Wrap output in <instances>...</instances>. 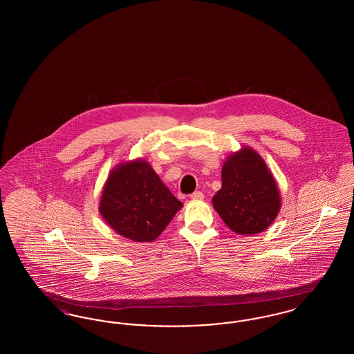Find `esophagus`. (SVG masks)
<instances>
[{
    "mask_svg": "<svg viewBox=\"0 0 354 354\" xmlns=\"http://www.w3.org/2000/svg\"><path fill=\"white\" fill-rule=\"evenodd\" d=\"M191 199L192 201H203L204 199V195L201 191H195L194 194H191Z\"/></svg>",
    "mask_w": 354,
    "mask_h": 354,
    "instance_id": "esophagus-1",
    "label": "esophagus"
}]
</instances>
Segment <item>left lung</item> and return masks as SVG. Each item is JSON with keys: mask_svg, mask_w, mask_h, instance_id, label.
Instances as JSON below:
<instances>
[{"mask_svg": "<svg viewBox=\"0 0 354 354\" xmlns=\"http://www.w3.org/2000/svg\"><path fill=\"white\" fill-rule=\"evenodd\" d=\"M221 188L212 198L223 221L239 235H256L276 219L281 198L264 159L251 147L227 158Z\"/></svg>", "mask_w": 354, "mask_h": 354, "instance_id": "obj_1", "label": "left lung"}]
</instances>
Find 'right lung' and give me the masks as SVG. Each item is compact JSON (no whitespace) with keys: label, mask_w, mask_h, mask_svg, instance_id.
Returning <instances> with one entry per match:
<instances>
[{"label":"right lung","mask_w":354,"mask_h":354,"mask_svg":"<svg viewBox=\"0 0 354 354\" xmlns=\"http://www.w3.org/2000/svg\"><path fill=\"white\" fill-rule=\"evenodd\" d=\"M183 207L143 160L120 163L102 191V218L119 235L133 241H153Z\"/></svg>","instance_id":"obj_1"}]
</instances>
